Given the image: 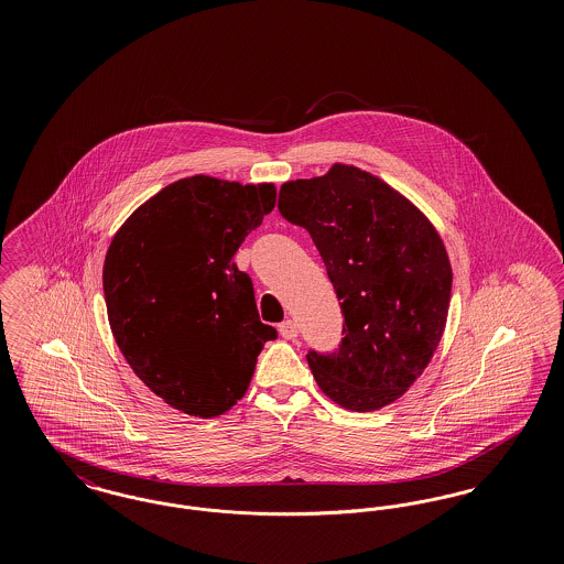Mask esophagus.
<instances>
[{
	"label": "esophagus",
	"instance_id": "34e87169",
	"mask_svg": "<svg viewBox=\"0 0 564 564\" xmlns=\"http://www.w3.org/2000/svg\"><path fill=\"white\" fill-rule=\"evenodd\" d=\"M279 334L285 340H294L295 336H297V325L292 319H285V322L279 323Z\"/></svg>",
	"mask_w": 564,
	"mask_h": 564
}]
</instances>
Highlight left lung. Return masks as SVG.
Instances as JSON below:
<instances>
[{
	"label": "left lung",
	"mask_w": 564,
	"mask_h": 564,
	"mask_svg": "<svg viewBox=\"0 0 564 564\" xmlns=\"http://www.w3.org/2000/svg\"><path fill=\"white\" fill-rule=\"evenodd\" d=\"M279 212L308 230L345 315L338 350L306 355L319 389L357 412L400 400L448 317L453 269L437 230L400 192L349 164L283 184Z\"/></svg>",
	"instance_id": "1"
}]
</instances>
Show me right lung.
I'll use <instances>...</instances> for the list:
<instances>
[{
    "label": "right lung",
    "mask_w": 564,
    "mask_h": 564,
    "mask_svg": "<svg viewBox=\"0 0 564 564\" xmlns=\"http://www.w3.org/2000/svg\"><path fill=\"white\" fill-rule=\"evenodd\" d=\"M274 196L272 184L194 175L145 200L109 242L111 334L145 387L189 416L230 410L276 338L260 322L249 274L232 262Z\"/></svg>",
    "instance_id": "add662e5"
}]
</instances>
